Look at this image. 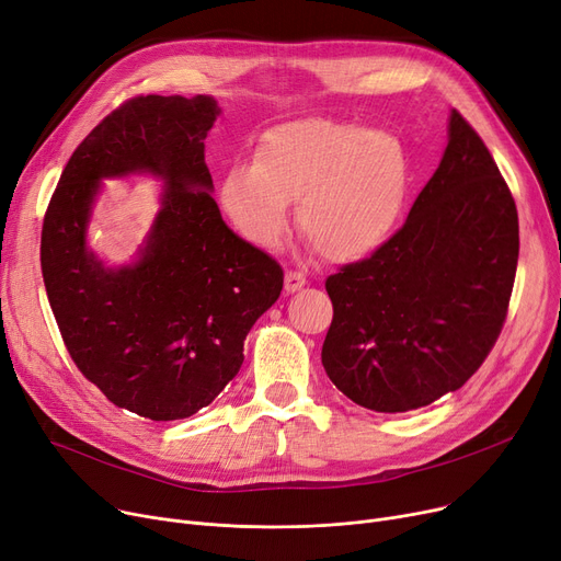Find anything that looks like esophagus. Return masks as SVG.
I'll list each match as a JSON object with an SVG mask.
<instances>
[{
    "label": "esophagus",
    "mask_w": 561,
    "mask_h": 561,
    "mask_svg": "<svg viewBox=\"0 0 561 561\" xmlns=\"http://www.w3.org/2000/svg\"><path fill=\"white\" fill-rule=\"evenodd\" d=\"M306 285V276L299 272H287L285 274V291L287 295H295L297 289H301Z\"/></svg>",
    "instance_id": "34e87169"
}]
</instances>
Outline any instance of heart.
<instances>
[{
	"instance_id": "1",
	"label": "heart",
	"mask_w": 561,
	"mask_h": 561,
	"mask_svg": "<svg viewBox=\"0 0 561 561\" xmlns=\"http://www.w3.org/2000/svg\"><path fill=\"white\" fill-rule=\"evenodd\" d=\"M411 186L404 141L388 129L299 118L264 131L255 162L232 164L219 205L257 249H276L299 201V226L329 260L354 262L392 234Z\"/></svg>"
}]
</instances>
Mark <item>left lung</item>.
<instances>
[{"instance_id":"1","label":"left lung","mask_w":561,"mask_h":561,"mask_svg":"<svg viewBox=\"0 0 561 561\" xmlns=\"http://www.w3.org/2000/svg\"><path fill=\"white\" fill-rule=\"evenodd\" d=\"M518 211L477 131L451 110L447 146L404 226L327 278L322 365L363 409L407 413L459 390L510 308Z\"/></svg>"}]
</instances>
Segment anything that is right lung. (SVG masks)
I'll return each instance as SVG.
<instances>
[{"mask_svg": "<svg viewBox=\"0 0 561 561\" xmlns=\"http://www.w3.org/2000/svg\"><path fill=\"white\" fill-rule=\"evenodd\" d=\"M211 95L125 102L79 144L49 201L41 266L75 365L118 409L182 420L211 404L244 363V340L283 289V270L221 219L205 137ZM154 176L153 224L129 263L88 244L104 179Z\"/></svg>", "mask_w": 561, "mask_h": 561, "instance_id": "1", "label": "right lung"}]
</instances>
